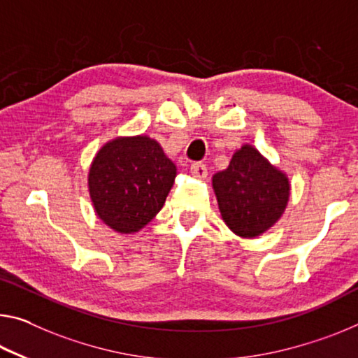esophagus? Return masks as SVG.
Returning <instances> with one entry per match:
<instances>
[{"label": "esophagus", "mask_w": 358, "mask_h": 358, "mask_svg": "<svg viewBox=\"0 0 358 358\" xmlns=\"http://www.w3.org/2000/svg\"><path fill=\"white\" fill-rule=\"evenodd\" d=\"M191 173H192V177H196V178H206L208 173L206 164H202V162L191 164Z\"/></svg>", "instance_id": "esophagus-1"}]
</instances>
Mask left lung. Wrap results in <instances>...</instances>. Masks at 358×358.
Returning a JSON list of instances; mask_svg holds the SVG:
<instances>
[{
	"instance_id": "1",
	"label": "left lung",
	"mask_w": 358,
	"mask_h": 358,
	"mask_svg": "<svg viewBox=\"0 0 358 358\" xmlns=\"http://www.w3.org/2000/svg\"><path fill=\"white\" fill-rule=\"evenodd\" d=\"M212 185L221 218L243 239H253L272 228L290 199L287 175L252 145L237 150L228 169L213 175Z\"/></svg>"
}]
</instances>
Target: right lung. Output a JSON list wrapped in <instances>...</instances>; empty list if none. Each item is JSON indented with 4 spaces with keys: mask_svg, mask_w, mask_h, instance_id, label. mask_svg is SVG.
Here are the masks:
<instances>
[{
    "mask_svg": "<svg viewBox=\"0 0 358 358\" xmlns=\"http://www.w3.org/2000/svg\"><path fill=\"white\" fill-rule=\"evenodd\" d=\"M175 177L177 167L156 140L117 137L101 146L90 164V201L106 226L132 234L159 213Z\"/></svg>",
    "mask_w": 358,
    "mask_h": 358,
    "instance_id": "1",
    "label": "right lung"
}]
</instances>
